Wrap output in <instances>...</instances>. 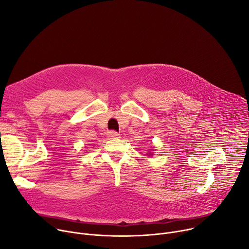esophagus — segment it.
Listing matches in <instances>:
<instances>
[{
  "instance_id": "1",
  "label": "esophagus",
  "mask_w": 249,
  "mask_h": 249,
  "mask_svg": "<svg viewBox=\"0 0 249 249\" xmlns=\"http://www.w3.org/2000/svg\"><path fill=\"white\" fill-rule=\"evenodd\" d=\"M108 136H109L110 138H118V137L120 136V133H118V132L115 131V130H111V131L108 132Z\"/></svg>"
}]
</instances>
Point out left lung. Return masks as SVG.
Returning <instances> with one entry per match:
<instances>
[{
    "label": "left lung",
    "mask_w": 249,
    "mask_h": 249,
    "mask_svg": "<svg viewBox=\"0 0 249 249\" xmlns=\"http://www.w3.org/2000/svg\"><path fill=\"white\" fill-rule=\"evenodd\" d=\"M148 154H150V153H148ZM150 155H151V154H150Z\"/></svg>",
    "instance_id": "left-lung-1"
}]
</instances>
